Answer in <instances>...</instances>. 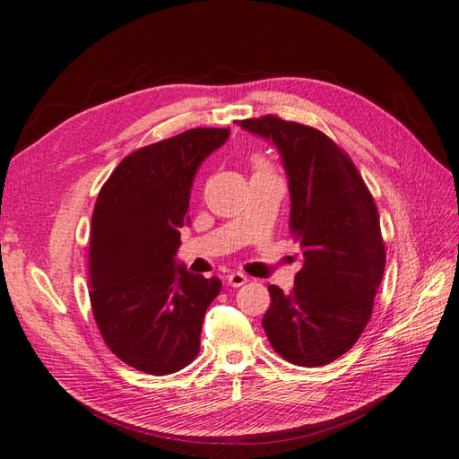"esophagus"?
I'll use <instances>...</instances> for the list:
<instances>
[{
  "mask_svg": "<svg viewBox=\"0 0 459 459\" xmlns=\"http://www.w3.org/2000/svg\"><path fill=\"white\" fill-rule=\"evenodd\" d=\"M227 282L230 284V286H242V284H246L247 282V277L244 273H240V271H237V273H230L229 277H227Z\"/></svg>",
  "mask_w": 459,
  "mask_h": 459,
  "instance_id": "1",
  "label": "esophagus"
}]
</instances>
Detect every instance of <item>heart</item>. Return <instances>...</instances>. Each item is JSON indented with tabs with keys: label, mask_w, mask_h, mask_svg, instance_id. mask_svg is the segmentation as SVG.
I'll return each mask as SVG.
<instances>
[{
	"label": "heart",
	"mask_w": 459,
	"mask_h": 459,
	"mask_svg": "<svg viewBox=\"0 0 459 459\" xmlns=\"http://www.w3.org/2000/svg\"><path fill=\"white\" fill-rule=\"evenodd\" d=\"M257 167H259V169H264V165H261V163H257Z\"/></svg>",
	"instance_id": "1"
}]
</instances>
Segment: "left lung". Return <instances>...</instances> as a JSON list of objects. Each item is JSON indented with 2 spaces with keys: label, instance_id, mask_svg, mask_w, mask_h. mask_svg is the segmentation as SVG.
<instances>
[{
  "label": "left lung",
  "instance_id": "obj_1",
  "mask_svg": "<svg viewBox=\"0 0 459 459\" xmlns=\"http://www.w3.org/2000/svg\"><path fill=\"white\" fill-rule=\"evenodd\" d=\"M238 125L281 152L290 232L304 254L290 292L269 286L261 325L281 358L319 368L344 356L371 319L386 261L377 205L348 153L321 130L279 115Z\"/></svg>",
  "mask_w": 459,
  "mask_h": 459
}]
</instances>
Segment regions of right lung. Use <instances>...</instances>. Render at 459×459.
Listing matches in <instances>:
<instances>
[{
    "label": "right lung",
    "mask_w": 459,
    "mask_h": 459,
    "mask_svg": "<svg viewBox=\"0 0 459 459\" xmlns=\"http://www.w3.org/2000/svg\"><path fill=\"white\" fill-rule=\"evenodd\" d=\"M229 128H190L117 165L98 194L88 250L90 304L103 342L150 375L185 369L200 351L207 306L221 290L177 265L195 171Z\"/></svg>",
    "instance_id": "1"
}]
</instances>
